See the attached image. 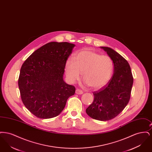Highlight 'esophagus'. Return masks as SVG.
Here are the masks:
<instances>
[{"label":"esophagus","mask_w":152,"mask_h":152,"mask_svg":"<svg viewBox=\"0 0 152 152\" xmlns=\"http://www.w3.org/2000/svg\"><path fill=\"white\" fill-rule=\"evenodd\" d=\"M76 94H83V92L81 89H77L76 90Z\"/></svg>","instance_id":"1"}]
</instances>
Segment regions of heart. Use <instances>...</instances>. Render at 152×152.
<instances>
[{
	"mask_svg": "<svg viewBox=\"0 0 152 152\" xmlns=\"http://www.w3.org/2000/svg\"><path fill=\"white\" fill-rule=\"evenodd\" d=\"M113 71L111 58L90 50L78 52L73 58H68L65 63V75L71 83L78 81L83 73V79L86 84L93 89L105 86Z\"/></svg>",
	"mask_w": 152,
	"mask_h": 152,
	"instance_id": "heart-1",
	"label": "heart"
}]
</instances>
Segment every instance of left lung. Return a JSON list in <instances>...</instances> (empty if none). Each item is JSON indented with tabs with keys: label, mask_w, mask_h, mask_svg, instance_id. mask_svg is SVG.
<instances>
[{
	"label": "left lung",
	"mask_w": 152,
	"mask_h": 152,
	"mask_svg": "<svg viewBox=\"0 0 152 152\" xmlns=\"http://www.w3.org/2000/svg\"><path fill=\"white\" fill-rule=\"evenodd\" d=\"M112 58L114 73L108 83L95 91L94 100L86 109L87 115L100 121H108L119 115L128 104L133 77L128 62L113 49L101 47Z\"/></svg>",
	"instance_id": "left-lung-1"
}]
</instances>
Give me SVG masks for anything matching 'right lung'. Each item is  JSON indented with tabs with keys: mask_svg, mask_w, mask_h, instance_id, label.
Instances as JSON below:
<instances>
[{
	"mask_svg": "<svg viewBox=\"0 0 152 152\" xmlns=\"http://www.w3.org/2000/svg\"><path fill=\"white\" fill-rule=\"evenodd\" d=\"M73 44L50 42L33 52L23 64L18 80L22 101L40 118L58 116L75 87L63 80L65 63Z\"/></svg>",
	"mask_w": 152,
	"mask_h": 152,
	"instance_id": "right-lung-1",
	"label": "right lung"
}]
</instances>
